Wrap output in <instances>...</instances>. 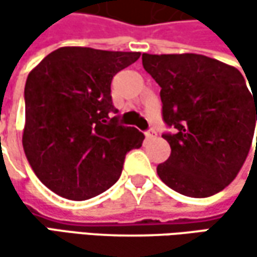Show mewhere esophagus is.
<instances>
[{
	"mask_svg": "<svg viewBox=\"0 0 257 257\" xmlns=\"http://www.w3.org/2000/svg\"><path fill=\"white\" fill-rule=\"evenodd\" d=\"M156 135H158V134H156L155 129H149V131L146 132V138H147V140H153V138H156Z\"/></svg>",
	"mask_w": 257,
	"mask_h": 257,
	"instance_id": "1",
	"label": "esophagus"
}]
</instances>
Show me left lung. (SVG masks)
<instances>
[{
    "label": "left lung",
    "mask_w": 257,
    "mask_h": 257,
    "mask_svg": "<svg viewBox=\"0 0 257 257\" xmlns=\"http://www.w3.org/2000/svg\"><path fill=\"white\" fill-rule=\"evenodd\" d=\"M143 67L161 86L162 117L174 128L162 135L171 155L158 165L159 179L192 198L223 190L250 152L257 92L235 67L204 55L143 53Z\"/></svg>",
    "instance_id": "8db88e82"
}]
</instances>
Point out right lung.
Wrapping results in <instances>:
<instances>
[{"instance_id": "add662e5", "label": "right lung", "mask_w": 257, "mask_h": 257, "mask_svg": "<svg viewBox=\"0 0 257 257\" xmlns=\"http://www.w3.org/2000/svg\"><path fill=\"white\" fill-rule=\"evenodd\" d=\"M140 52L61 47L49 53L25 84L22 144L37 177L73 201L96 196L122 174L129 150L144 135L117 123L111 80Z\"/></svg>"}]
</instances>
